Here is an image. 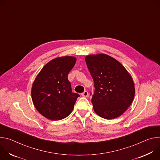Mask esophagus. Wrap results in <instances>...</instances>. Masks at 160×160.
<instances>
[{
	"instance_id": "34e87169",
	"label": "esophagus",
	"mask_w": 160,
	"mask_h": 160,
	"mask_svg": "<svg viewBox=\"0 0 160 160\" xmlns=\"http://www.w3.org/2000/svg\"><path fill=\"white\" fill-rule=\"evenodd\" d=\"M81 95L82 97H86L88 96V92L87 91H84L82 93H81Z\"/></svg>"
}]
</instances>
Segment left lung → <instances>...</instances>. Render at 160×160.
Wrapping results in <instances>:
<instances>
[{
  "instance_id": "obj_1",
  "label": "left lung",
  "mask_w": 160,
  "mask_h": 160,
  "mask_svg": "<svg viewBox=\"0 0 160 160\" xmlns=\"http://www.w3.org/2000/svg\"><path fill=\"white\" fill-rule=\"evenodd\" d=\"M85 61L95 88L92 98L94 111L106 119L120 116L134 98L132 76L120 62L108 55H90Z\"/></svg>"
}]
</instances>
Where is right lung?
<instances>
[{"instance_id": "add662e5", "label": "right lung", "mask_w": 160, "mask_h": 160, "mask_svg": "<svg viewBox=\"0 0 160 160\" xmlns=\"http://www.w3.org/2000/svg\"><path fill=\"white\" fill-rule=\"evenodd\" d=\"M76 58L65 56L47 63L35 78L31 90L35 109L46 118L57 121L72 112L79 95L72 93L68 74Z\"/></svg>"}]
</instances>
